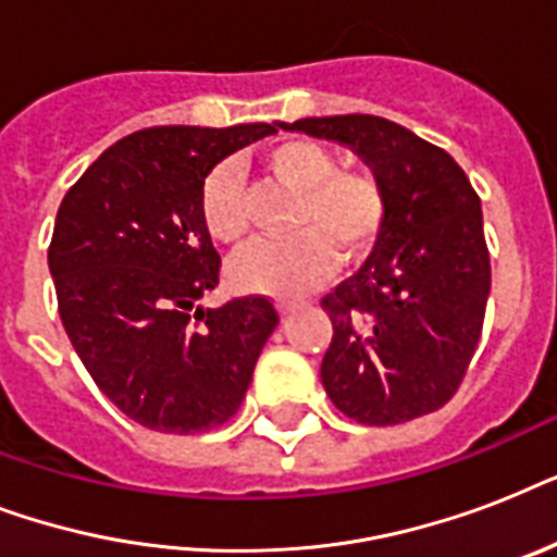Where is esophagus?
I'll return each mask as SVG.
<instances>
[{
    "label": "esophagus",
    "instance_id": "34e87169",
    "mask_svg": "<svg viewBox=\"0 0 557 557\" xmlns=\"http://www.w3.org/2000/svg\"><path fill=\"white\" fill-rule=\"evenodd\" d=\"M292 309H295V304H288V300H277V312L280 314H288Z\"/></svg>",
    "mask_w": 557,
    "mask_h": 557
}]
</instances>
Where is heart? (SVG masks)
Instances as JSON below:
<instances>
[{
	"label": "heart",
	"instance_id": "heart-1",
	"mask_svg": "<svg viewBox=\"0 0 557 557\" xmlns=\"http://www.w3.org/2000/svg\"><path fill=\"white\" fill-rule=\"evenodd\" d=\"M265 185L292 193L286 231L292 239L262 243L231 265L236 288L253 295L297 297L332 277L335 262L361 265L375 251L389 216L384 178L372 168H344L338 152L309 138H286L257 159ZM199 219L219 245L239 248L251 236L243 178L219 164L199 187Z\"/></svg>",
	"mask_w": 557,
	"mask_h": 557
}]
</instances>
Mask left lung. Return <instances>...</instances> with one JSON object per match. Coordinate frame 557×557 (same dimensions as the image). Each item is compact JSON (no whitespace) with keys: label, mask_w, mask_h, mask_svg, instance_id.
Segmentation results:
<instances>
[{"label":"left lung","mask_w":557,"mask_h":557,"mask_svg":"<svg viewBox=\"0 0 557 557\" xmlns=\"http://www.w3.org/2000/svg\"><path fill=\"white\" fill-rule=\"evenodd\" d=\"M283 129L352 147L387 185L367 262L323 297L321 381L341 413L401 424L448 405L480 344L492 288L480 196L436 144L379 115L304 117Z\"/></svg>","instance_id":"1"}]
</instances>
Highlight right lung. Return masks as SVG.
<instances>
[{
  "mask_svg": "<svg viewBox=\"0 0 557 557\" xmlns=\"http://www.w3.org/2000/svg\"><path fill=\"white\" fill-rule=\"evenodd\" d=\"M271 133V124L138 129L60 201L48 269L65 335L100 393L150 431L225 424L277 326L265 295L199 306L222 269L199 219L201 182Z\"/></svg>",
  "mask_w": 557,
  "mask_h": 557,
  "instance_id": "1",
  "label": "right lung"
}]
</instances>
